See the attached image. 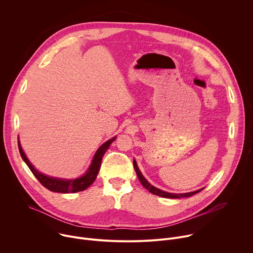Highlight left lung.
Wrapping results in <instances>:
<instances>
[{
  "label": "left lung",
  "mask_w": 253,
  "mask_h": 253,
  "mask_svg": "<svg viewBox=\"0 0 253 253\" xmlns=\"http://www.w3.org/2000/svg\"><path fill=\"white\" fill-rule=\"evenodd\" d=\"M133 165H134V169H135V171H136V174H137V176H138V178H139V180H140L141 184H142L144 187H145L149 192H151V193H153V194H155V195H158V196H161V197H164V198H182V197H190V196H192V195H194V194H196V193H198V192H200V191L202 190V189H199V190H197V191H193V192H189V193H183V194L168 193V192L162 191V190H160V189H158V188L152 186V185L147 181V180L143 177V175H142V173L140 172V170H139V168H138L137 163H136L135 160L133 161Z\"/></svg>",
  "instance_id": "obj_1"
}]
</instances>
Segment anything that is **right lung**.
Returning a JSON list of instances; mask_svg holds the SVG:
<instances>
[{
    "label": "right lung",
    "instance_id": "right-lung-1",
    "mask_svg": "<svg viewBox=\"0 0 253 253\" xmlns=\"http://www.w3.org/2000/svg\"><path fill=\"white\" fill-rule=\"evenodd\" d=\"M115 140V137L108 140L107 142H105L103 145L97 150L92 164L90 165L88 171L85 173V175H83L80 178L74 179V180H62V179H58V178H53V177H49L46 176L42 173H40L38 170H36L34 168V166L30 163V161L28 160V158L26 157L25 153L22 150V147L20 145V143L18 141V146H19V151L20 154L23 158V160L26 162V164L28 165V167L30 168V170L32 171V173L35 175V177L39 180V182L46 187L47 189H49L50 191L53 192H59V193H75V192H79V191H83L86 188H88L94 181L97 177V174L100 170V166H101V161L102 158L105 154V152L109 148L110 144Z\"/></svg>",
    "mask_w": 253,
    "mask_h": 253
}]
</instances>
